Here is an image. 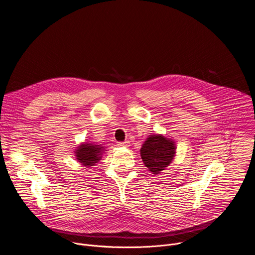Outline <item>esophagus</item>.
I'll use <instances>...</instances> for the list:
<instances>
[{
  "mask_svg": "<svg viewBox=\"0 0 255 255\" xmlns=\"http://www.w3.org/2000/svg\"><path fill=\"white\" fill-rule=\"evenodd\" d=\"M118 146H120V147H127V146H129V142L128 141L118 142Z\"/></svg>",
  "mask_w": 255,
  "mask_h": 255,
  "instance_id": "34e87169",
  "label": "esophagus"
}]
</instances>
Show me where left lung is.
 <instances>
[{"label":"left lung","mask_w":255,"mask_h":255,"mask_svg":"<svg viewBox=\"0 0 255 255\" xmlns=\"http://www.w3.org/2000/svg\"><path fill=\"white\" fill-rule=\"evenodd\" d=\"M176 153L174 140L162 134H151L142 144L140 156L144 165L157 175L173 160Z\"/></svg>","instance_id":"obj_1"}]
</instances>
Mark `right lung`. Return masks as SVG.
I'll list each match as a JSON object with an SVG mask.
<instances>
[{
    "mask_svg": "<svg viewBox=\"0 0 255 255\" xmlns=\"http://www.w3.org/2000/svg\"><path fill=\"white\" fill-rule=\"evenodd\" d=\"M106 147L104 144L96 143V142H82L79 146L75 149V157L76 159L87 168L94 166L98 163L103 154L105 153Z\"/></svg>",
    "mask_w": 255,
    "mask_h": 255,
    "instance_id": "1",
    "label": "right lung"
}]
</instances>
